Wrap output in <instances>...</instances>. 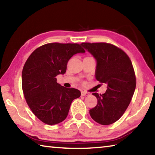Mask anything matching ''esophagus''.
<instances>
[{
	"label": "esophagus",
	"mask_w": 155,
	"mask_h": 155,
	"mask_svg": "<svg viewBox=\"0 0 155 155\" xmlns=\"http://www.w3.org/2000/svg\"><path fill=\"white\" fill-rule=\"evenodd\" d=\"M90 95V94L87 91H81V96H89Z\"/></svg>",
	"instance_id": "esophagus-1"
}]
</instances>
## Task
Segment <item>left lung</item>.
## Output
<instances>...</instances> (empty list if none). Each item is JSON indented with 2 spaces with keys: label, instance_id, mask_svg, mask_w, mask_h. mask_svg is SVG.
Returning a JSON list of instances; mask_svg holds the SVG:
<instances>
[{
  "label": "left lung",
  "instance_id": "obj_1",
  "mask_svg": "<svg viewBox=\"0 0 155 155\" xmlns=\"http://www.w3.org/2000/svg\"><path fill=\"white\" fill-rule=\"evenodd\" d=\"M81 45L96 59V80L107 84L104 94H92L98 103L90 114L100 124H111L124 114L134 94L136 77L132 62L123 50L111 44L83 42Z\"/></svg>",
  "mask_w": 155,
  "mask_h": 155
}]
</instances>
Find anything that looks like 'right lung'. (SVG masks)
<instances>
[{"mask_svg":"<svg viewBox=\"0 0 155 155\" xmlns=\"http://www.w3.org/2000/svg\"><path fill=\"white\" fill-rule=\"evenodd\" d=\"M85 52L78 44L48 43L36 48L25 62L23 94L31 111L42 122L54 125L64 121L73 100L80 97L79 90L61 86L56 77L65 74L74 54Z\"/></svg>","mask_w":155,"mask_h":155,"instance_id":"add662e5","label":"right lung"}]
</instances>
